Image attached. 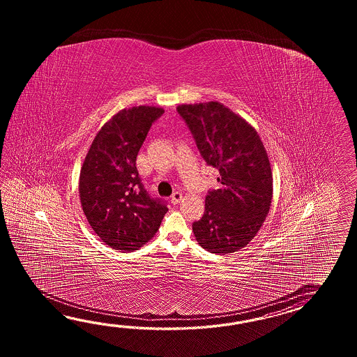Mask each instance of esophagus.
<instances>
[{"instance_id": "34e87169", "label": "esophagus", "mask_w": 357, "mask_h": 357, "mask_svg": "<svg viewBox=\"0 0 357 357\" xmlns=\"http://www.w3.org/2000/svg\"><path fill=\"white\" fill-rule=\"evenodd\" d=\"M182 194L180 192V191H176V192H174V195L171 197V202H172V204H178L180 202H181L182 199Z\"/></svg>"}]
</instances>
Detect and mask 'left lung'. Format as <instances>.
I'll list each match as a JSON object with an SVG mask.
<instances>
[{
  "instance_id": "1",
  "label": "left lung",
  "mask_w": 357,
  "mask_h": 357,
  "mask_svg": "<svg viewBox=\"0 0 357 357\" xmlns=\"http://www.w3.org/2000/svg\"><path fill=\"white\" fill-rule=\"evenodd\" d=\"M205 162L218 168L220 189L205 197L202 220L194 222L197 243L213 254L245 248L266 220L273 195V176L257 130L220 102L180 105Z\"/></svg>"
}]
</instances>
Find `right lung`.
<instances>
[{
	"mask_svg": "<svg viewBox=\"0 0 357 357\" xmlns=\"http://www.w3.org/2000/svg\"><path fill=\"white\" fill-rule=\"evenodd\" d=\"M163 112L154 106L123 108L100 128L84 158L79 178L83 212L114 250L142 248L167 213L163 202L149 197L137 169V152Z\"/></svg>",
	"mask_w": 357,
	"mask_h": 357,
	"instance_id": "add662e5",
	"label": "right lung"
}]
</instances>
